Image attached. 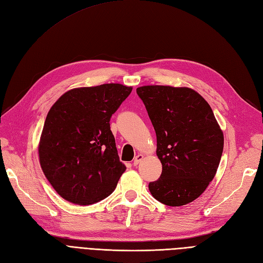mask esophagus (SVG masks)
Here are the masks:
<instances>
[{
  "label": "esophagus",
  "instance_id": "esophagus-1",
  "mask_svg": "<svg viewBox=\"0 0 263 263\" xmlns=\"http://www.w3.org/2000/svg\"><path fill=\"white\" fill-rule=\"evenodd\" d=\"M142 159H144V155L138 154L136 157H135L134 161H133V164H134V165H137V164H139V162L142 160Z\"/></svg>",
  "mask_w": 263,
  "mask_h": 263
}]
</instances>
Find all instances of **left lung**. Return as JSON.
Returning a JSON list of instances; mask_svg holds the SVG:
<instances>
[{"label": "left lung", "instance_id": "left-lung-1", "mask_svg": "<svg viewBox=\"0 0 263 263\" xmlns=\"http://www.w3.org/2000/svg\"><path fill=\"white\" fill-rule=\"evenodd\" d=\"M157 136L160 179L149 183L157 201L182 206L200 196L214 179L224 134L202 95L186 86L137 87Z\"/></svg>", "mask_w": 263, "mask_h": 263}]
</instances>
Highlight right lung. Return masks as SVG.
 I'll return each instance as SVG.
<instances>
[{
    "mask_svg": "<svg viewBox=\"0 0 263 263\" xmlns=\"http://www.w3.org/2000/svg\"><path fill=\"white\" fill-rule=\"evenodd\" d=\"M132 90L119 83L76 87L49 109L38 144L39 163L66 201L91 205L113 193L126 165L119 161L109 119Z\"/></svg>",
    "mask_w": 263,
    "mask_h": 263,
    "instance_id": "add662e5",
    "label": "right lung"
}]
</instances>
